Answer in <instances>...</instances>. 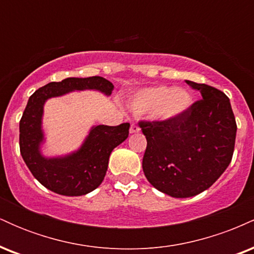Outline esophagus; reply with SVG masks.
Wrapping results in <instances>:
<instances>
[{
  "label": "esophagus",
  "instance_id": "34e87169",
  "mask_svg": "<svg viewBox=\"0 0 254 254\" xmlns=\"http://www.w3.org/2000/svg\"><path fill=\"white\" fill-rule=\"evenodd\" d=\"M139 127H137L136 124H131V127H130V133H137V132H139Z\"/></svg>",
  "mask_w": 254,
  "mask_h": 254
}]
</instances>
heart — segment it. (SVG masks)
<instances>
[{
  "label": "heart",
  "mask_w": 254,
  "mask_h": 254,
  "mask_svg": "<svg viewBox=\"0 0 254 254\" xmlns=\"http://www.w3.org/2000/svg\"><path fill=\"white\" fill-rule=\"evenodd\" d=\"M192 95L188 89L168 86L149 87L136 92L130 99L131 110L138 115L153 113L160 122H173L188 112Z\"/></svg>",
  "instance_id": "obj_1"
}]
</instances>
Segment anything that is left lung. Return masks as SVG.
<instances>
[{"label":"left lung","instance_id":"8db88e82","mask_svg":"<svg viewBox=\"0 0 254 254\" xmlns=\"http://www.w3.org/2000/svg\"><path fill=\"white\" fill-rule=\"evenodd\" d=\"M186 83L203 99L185 115L173 122H139L147 138L144 176L156 190L174 198L208 190L232 161L237 136L228 97L208 84Z\"/></svg>","mask_w":254,"mask_h":254}]
</instances>
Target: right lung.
<instances>
[{
	"label": "right lung",
	"instance_id": "1",
	"mask_svg": "<svg viewBox=\"0 0 254 254\" xmlns=\"http://www.w3.org/2000/svg\"><path fill=\"white\" fill-rule=\"evenodd\" d=\"M86 89L98 90L109 97L113 84L101 76L68 77L61 82H50L31 95L20 121V153L25 164L42 185L63 196H83L95 190L103 183L112 150L129 136V123L118 127L94 125L77 150L63 156L43 155L46 100Z\"/></svg>",
	"mask_w": 254,
	"mask_h": 254
}]
</instances>
